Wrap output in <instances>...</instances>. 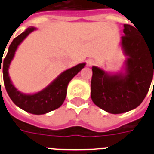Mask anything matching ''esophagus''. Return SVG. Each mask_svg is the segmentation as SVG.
<instances>
[{"instance_id":"obj_1","label":"esophagus","mask_w":154,"mask_h":154,"mask_svg":"<svg viewBox=\"0 0 154 154\" xmlns=\"http://www.w3.org/2000/svg\"><path fill=\"white\" fill-rule=\"evenodd\" d=\"M95 63H96V62L93 59H88L87 61V65L88 67H92L93 65H95Z\"/></svg>"}]
</instances>
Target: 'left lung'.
Listing matches in <instances>:
<instances>
[{"mask_svg": "<svg viewBox=\"0 0 154 154\" xmlns=\"http://www.w3.org/2000/svg\"><path fill=\"white\" fill-rule=\"evenodd\" d=\"M124 34L122 46L129 56L125 74L109 76L99 67H92L91 100L111 114L125 113L139 106L149 91L154 72V48H149L132 25H124Z\"/></svg>", "mask_w": 154, "mask_h": 154, "instance_id": "left-lung-1", "label": "left lung"}]
</instances>
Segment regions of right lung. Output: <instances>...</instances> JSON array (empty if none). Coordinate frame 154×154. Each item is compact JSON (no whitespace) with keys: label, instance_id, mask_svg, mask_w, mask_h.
Segmentation results:
<instances>
[{"label":"right lung","instance_id":"1","mask_svg":"<svg viewBox=\"0 0 154 154\" xmlns=\"http://www.w3.org/2000/svg\"><path fill=\"white\" fill-rule=\"evenodd\" d=\"M35 28L30 27L25 32L13 39L9 47L6 56L3 60V79L5 90L12 101L22 110L34 115H43L49 111L56 110L63 105L67 96V87L72 78L85 66V63L78 64L68 70L65 71L57 77L52 83L44 90L34 95H25L20 93L11 82L8 74V68L12 58L15 55L18 45L24 40L29 33L34 31ZM1 61H2L1 57ZM2 62L0 63V72Z\"/></svg>","mask_w":154,"mask_h":154}]
</instances>
